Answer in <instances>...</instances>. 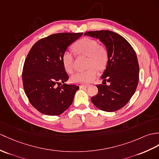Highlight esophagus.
Listing matches in <instances>:
<instances>
[{
	"label": "esophagus",
	"instance_id": "34e87169",
	"mask_svg": "<svg viewBox=\"0 0 159 159\" xmlns=\"http://www.w3.org/2000/svg\"><path fill=\"white\" fill-rule=\"evenodd\" d=\"M88 87V85H80V89H84V88H87Z\"/></svg>",
	"mask_w": 159,
	"mask_h": 159
}]
</instances>
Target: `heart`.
Listing matches in <instances>:
<instances>
[{
  "instance_id": "obj_1",
  "label": "heart",
  "mask_w": 159,
  "mask_h": 159,
  "mask_svg": "<svg viewBox=\"0 0 159 159\" xmlns=\"http://www.w3.org/2000/svg\"><path fill=\"white\" fill-rule=\"evenodd\" d=\"M73 48L76 53L88 57L87 64L90 68L86 71L76 73L71 77V80L73 83L87 85L97 76L98 70H102L106 67L108 61V51L105 47L99 46L96 40L89 38L78 40ZM62 63L66 72H73L74 57L70 52L64 53Z\"/></svg>"
}]
</instances>
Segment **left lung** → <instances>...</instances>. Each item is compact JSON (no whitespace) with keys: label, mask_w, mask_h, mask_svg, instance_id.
I'll return each instance as SVG.
<instances>
[{"label":"left lung","mask_w":159,"mask_h":159,"mask_svg":"<svg viewBox=\"0 0 159 159\" xmlns=\"http://www.w3.org/2000/svg\"><path fill=\"white\" fill-rule=\"evenodd\" d=\"M84 35L99 39L108 53V64L101 76L103 84L97 85L98 93L91 98V102L103 111H116L127 104L137 88L139 70L137 55L127 40L117 33L99 30L87 32Z\"/></svg>","instance_id":"8db88e82"}]
</instances>
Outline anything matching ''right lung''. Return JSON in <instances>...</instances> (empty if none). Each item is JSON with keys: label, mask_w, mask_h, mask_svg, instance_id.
I'll list each match as a JSON object with an SVG mask.
<instances>
[{"label": "right lung", "mask_w": 159, "mask_h": 159, "mask_svg": "<svg viewBox=\"0 0 159 159\" xmlns=\"http://www.w3.org/2000/svg\"><path fill=\"white\" fill-rule=\"evenodd\" d=\"M83 34L50 35L39 40L29 51L22 72L24 89L30 104L42 114L59 115L72 104L79 87L65 83L69 77L62 55Z\"/></svg>", "instance_id": "right-lung-1"}]
</instances>
